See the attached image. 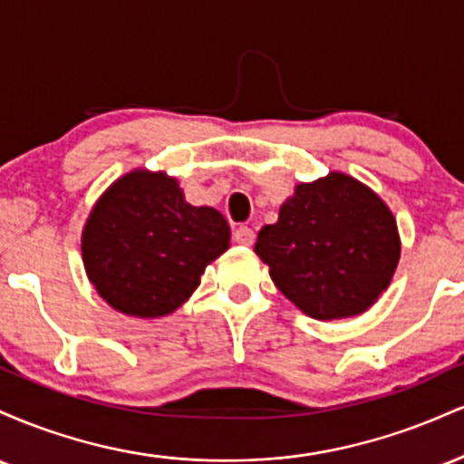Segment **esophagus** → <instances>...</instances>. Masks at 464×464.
Instances as JSON below:
<instances>
[{
    "label": "esophagus",
    "instance_id": "esophagus-1",
    "mask_svg": "<svg viewBox=\"0 0 464 464\" xmlns=\"http://www.w3.org/2000/svg\"><path fill=\"white\" fill-rule=\"evenodd\" d=\"M233 239H236L237 244H242V246H250V244L255 242V231L250 227L242 225L233 231Z\"/></svg>",
    "mask_w": 464,
    "mask_h": 464
}]
</instances>
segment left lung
I'll use <instances>...</instances> for the list:
<instances>
[{
    "mask_svg": "<svg viewBox=\"0 0 464 464\" xmlns=\"http://www.w3.org/2000/svg\"><path fill=\"white\" fill-rule=\"evenodd\" d=\"M255 253L275 285L316 321L358 316L395 275L401 242L392 211L343 172L299 183L279 220L257 233Z\"/></svg>",
    "mask_w": 464,
    "mask_h": 464,
    "instance_id": "left-lung-1",
    "label": "left lung"
}]
</instances>
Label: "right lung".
Instances as JSON below:
<instances>
[{"mask_svg": "<svg viewBox=\"0 0 464 464\" xmlns=\"http://www.w3.org/2000/svg\"><path fill=\"white\" fill-rule=\"evenodd\" d=\"M228 239L225 216L189 205L177 179L132 169L93 205L82 231V262L113 310L159 318L189 299Z\"/></svg>", "mask_w": 464, "mask_h": 464, "instance_id": "1", "label": "right lung"}]
</instances>
